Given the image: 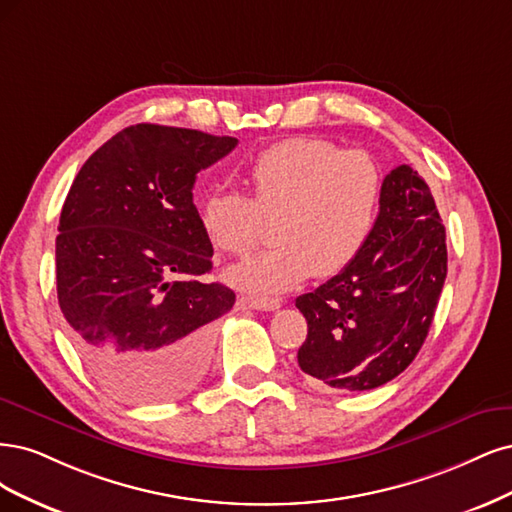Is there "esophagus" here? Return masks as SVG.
<instances>
[{
  "label": "esophagus",
  "mask_w": 512,
  "mask_h": 512,
  "mask_svg": "<svg viewBox=\"0 0 512 512\" xmlns=\"http://www.w3.org/2000/svg\"><path fill=\"white\" fill-rule=\"evenodd\" d=\"M244 302L253 310H278L283 306L278 298H268V295H249V298H244Z\"/></svg>",
  "instance_id": "obj_1"
}]
</instances>
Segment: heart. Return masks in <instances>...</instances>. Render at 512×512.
<instances>
[{
    "instance_id": "1",
    "label": "heart",
    "mask_w": 512,
    "mask_h": 512,
    "mask_svg": "<svg viewBox=\"0 0 512 512\" xmlns=\"http://www.w3.org/2000/svg\"><path fill=\"white\" fill-rule=\"evenodd\" d=\"M251 197L214 191L200 210L217 251L246 257L263 238V217L278 219L276 249L229 270L242 289L278 293L312 274L346 270L366 249L378 219L383 176L374 157L323 138H289L246 168Z\"/></svg>"
}]
</instances>
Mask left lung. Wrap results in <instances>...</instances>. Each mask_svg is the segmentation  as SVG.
<instances>
[{"instance_id":"left-lung-1","label":"left lung","mask_w":512,"mask_h":512,"mask_svg":"<svg viewBox=\"0 0 512 512\" xmlns=\"http://www.w3.org/2000/svg\"><path fill=\"white\" fill-rule=\"evenodd\" d=\"M447 278V236L425 180L398 166L383 180L366 249L295 300L308 321L300 368L323 385L368 391L417 357Z\"/></svg>"}]
</instances>
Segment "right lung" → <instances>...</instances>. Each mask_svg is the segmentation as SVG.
Instances as JSON below:
<instances>
[{"mask_svg":"<svg viewBox=\"0 0 512 512\" xmlns=\"http://www.w3.org/2000/svg\"><path fill=\"white\" fill-rule=\"evenodd\" d=\"M238 140L131 125L85 161L61 210L57 298L89 372L131 404L170 402L200 381L212 321L236 293L200 280L212 244L193 204L200 170Z\"/></svg>","mask_w":512,"mask_h":512,"instance_id":"add662e5","label":"right lung"}]
</instances>
